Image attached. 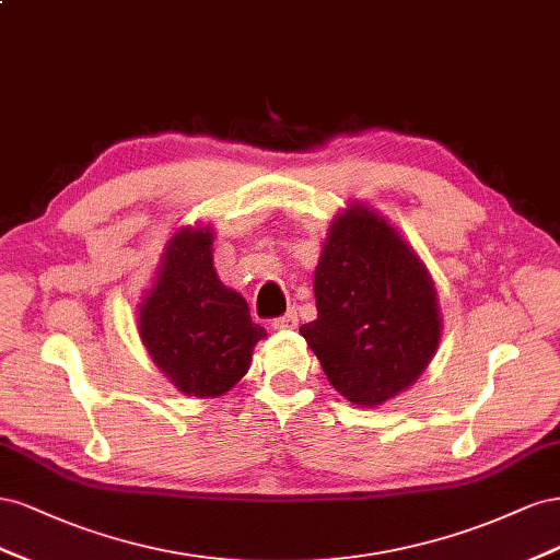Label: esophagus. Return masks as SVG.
<instances>
[{
  "mask_svg": "<svg viewBox=\"0 0 560 560\" xmlns=\"http://www.w3.org/2000/svg\"><path fill=\"white\" fill-rule=\"evenodd\" d=\"M271 328H275V330H293V328H298V312L289 310L283 316L275 318V322H271Z\"/></svg>",
  "mask_w": 560,
  "mask_h": 560,
  "instance_id": "esophagus-1",
  "label": "esophagus"
}]
</instances>
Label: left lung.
I'll use <instances>...</instances> for the list:
<instances>
[{"label": "left lung", "instance_id": "1", "mask_svg": "<svg viewBox=\"0 0 560 560\" xmlns=\"http://www.w3.org/2000/svg\"><path fill=\"white\" fill-rule=\"evenodd\" d=\"M316 318L300 326L335 392L377 408L434 359L443 316L427 265L392 222L359 199L330 220L314 269Z\"/></svg>", "mask_w": 560, "mask_h": 560}]
</instances>
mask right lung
I'll use <instances>...</instances> for the list:
<instances>
[{
    "instance_id": "obj_1",
    "label": "right lung",
    "mask_w": 560,
    "mask_h": 560,
    "mask_svg": "<svg viewBox=\"0 0 560 560\" xmlns=\"http://www.w3.org/2000/svg\"><path fill=\"white\" fill-rule=\"evenodd\" d=\"M213 228L183 225L171 234L136 322L156 369L185 396L218 398L242 380L267 330L250 322L242 293L213 267Z\"/></svg>"
}]
</instances>
